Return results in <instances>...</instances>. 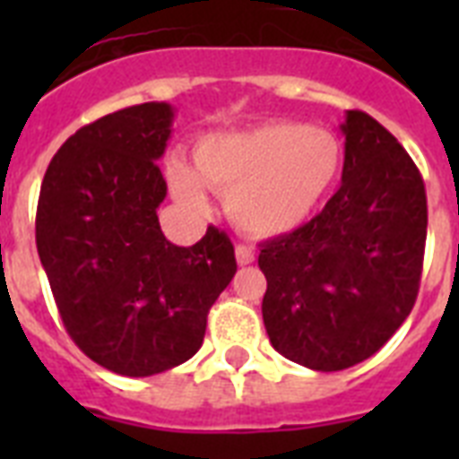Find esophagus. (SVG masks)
Here are the masks:
<instances>
[{
  "mask_svg": "<svg viewBox=\"0 0 459 459\" xmlns=\"http://www.w3.org/2000/svg\"><path fill=\"white\" fill-rule=\"evenodd\" d=\"M236 259H238V264H240V266L252 264V262H255V250H252V247H247V245H238Z\"/></svg>",
  "mask_w": 459,
  "mask_h": 459,
  "instance_id": "34e87169",
  "label": "esophagus"
}]
</instances>
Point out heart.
<instances>
[{
	"instance_id": "heart-1",
	"label": "heart",
	"mask_w": 459,
	"mask_h": 459,
	"mask_svg": "<svg viewBox=\"0 0 459 459\" xmlns=\"http://www.w3.org/2000/svg\"><path fill=\"white\" fill-rule=\"evenodd\" d=\"M342 145L326 128L266 121L240 131L209 133L193 150V166L173 157L166 178L173 197L197 214L209 190L226 197L238 229L252 238H283L302 229L342 171Z\"/></svg>"
}]
</instances>
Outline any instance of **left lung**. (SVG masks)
<instances>
[{"mask_svg":"<svg viewBox=\"0 0 459 459\" xmlns=\"http://www.w3.org/2000/svg\"><path fill=\"white\" fill-rule=\"evenodd\" d=\"M338 193L290 236L262 243V300L273 350L341 371L385 345L420 290L427 193L400 143L364 111H345Z\"/></svg>","mask_w":459,"mask_h":459,"instance_id":"left-lung-1","label":"left lung"}]
</instances>
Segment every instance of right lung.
<instances>
[{
  "label": "right lung",
  "instance_id": "1",
  "mask_svg": "<svg viewBox=\"0 0 459 459\" xmlns=\"http://www.w3.org/2000/svg\"><path fill=\"white\" fill-rule=\"evenodd\" d=\"M176 109L145 102L85 126L61 145L39 187L38 240L75 345L121 377H152L200 350L209 307L236 273L219 229L190 247L166 240L157 161Z\"/></svg>",
  "mask_w": 459,
  "mask_h": 459
}]
</instances>
